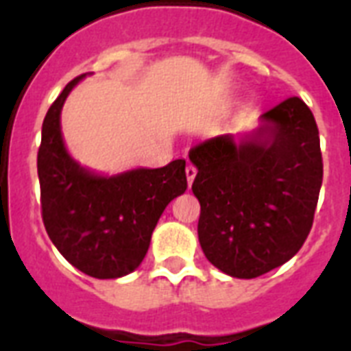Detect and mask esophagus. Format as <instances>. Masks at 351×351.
I'll return each mask as SVG.
<instances>
[{"label":"esophagus","instance_id":"34e87169","mask_svg":"<svg viewBox=\"0 0 351 351\" xmlns=\"http://www.w3.org/2000/svg\"><path fill=\"white\" fill-rule=\"evenodd\" d=\"M186 176H187V184L191 186V184H193V180H195V176H197V167H195L193 164H189L186 167Z\"/></svg>","mask_w":351,"mask_h":351}]
</instances>
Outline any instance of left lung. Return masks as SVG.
<instances>
[{
    "instance_id": "1",
    "label": "left lung",
    "mask_w": 351,
    "mask_h": 351,
    "mask_svg": "<svg viewBox=\"0 0 351 351\" xmlns=\"http://www.w3.org/2000/svg\"><path fill=\"white\" fill-rule=\"evenodd\" d=\"M239 143L230 134L189 151L199 169V241L219 271L258 278L293 258L309 235L322 186V152L313 112L289 97L261 116Z\"/></svg>"
}]
</instances>
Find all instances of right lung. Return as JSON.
I'll return each mask as SVG.
<instances>
[{
    "mask_svg": "<svg viewBox=\"0 0 351 351\" xmlns=\"http://www.w3.org/2000/svg\"><path fill=\"white\" fill-rule=\"evenodd\" d=\"M82 77L68 82L42 125L36 160L42 219L69 263L88 276L114 280L140 267L165 206L186 191V160L117 176L80 167L64 147L60 112Z\"/></svg>",
    "mask_w": 351,
    "mask_h": 351,
    "instance_id": "right-lung-1",
    "label": "right lung"
}]
</instances>
